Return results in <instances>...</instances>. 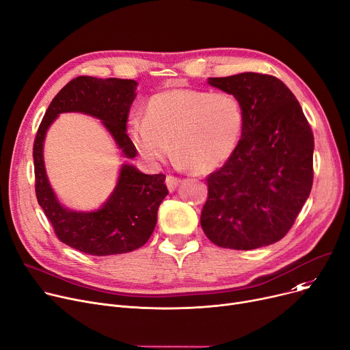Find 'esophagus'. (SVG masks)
Returning <instances> with one entry per match:
<instances>
[{"instance_id":"34e87169","label":"esophagus","mask_w":350,"mask_h":350,"mask_svg":"<svg viewBox=\"0 0 350 350\" xmlns=\"http://www.w3.org/2000/svg\"><path fill=\"white\" fill-rule=\"evenodd\" d=\"M165 185H167V189L170 191H174L177 189V186L180 185V178L174 177V176H167L165 177Z\"/></svg>"}]
</instances>
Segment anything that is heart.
<instances>
[{
    "label": "heart",
    "instance_id": "heart-1",
    "mask_svg": "<svg viewBox=\"0 0 350 350\" xmlns=\"http://www.w3.org/2000/svg\"><path fill=\"white\" fill-rule=\"evenodd\" d=\"M244 123L243 103L231 92L176 88L149 99L146 116L129 120V136L149 163L167 159L172 143L181 165L208 173L234 154Z\"/></svg>",
    "mask_w": 350,
    "mask_h": 350
}]
</instances>
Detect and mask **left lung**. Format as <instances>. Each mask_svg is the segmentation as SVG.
<instances>
[{"label": "left lung", "mask_w": 350, "mask_h": 350, "mask_svg": "<svg viewBox=\"0 0 350 350\" xmlns=\"http://www.w3.org/2000/svg\"><path fill=\"white\" fill-rule=\"evenodd\" d=\"M208 83L241 100L244 131L234 154L207 177L200 223L208 240L255 250L286 235L314 181V133L295 95L278 78L244 72Z\"/></svg>", "instance_id": "left-lung-1"}]
</instances>
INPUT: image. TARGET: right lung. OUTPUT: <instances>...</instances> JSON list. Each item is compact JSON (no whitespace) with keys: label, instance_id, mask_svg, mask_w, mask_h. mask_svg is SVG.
<instances>
[{"label":"right lung","instance_id":"add662e5","mask_svg":"<svg viewBox=\"0 0 350 350\" xmlns=\"http://www.w3.org/2000/svg\"><path fill=\"white\" fill-rule=\"evenodd\" d=\"M136 86L133 79H72L52 99L35 136L33 169L38 203L59 240L89 255L124 254L147 243L157 223L159 206L169 194L165 176L144 174L132 164H122L118 185L99 210H69L59 203L48 181L44 164L45 135L59 113L81 112L102 120L124 157H136V147L126 133Z\"/></svg>","mask_w":350,"mask_h":350}]
</instances>
